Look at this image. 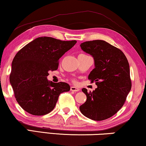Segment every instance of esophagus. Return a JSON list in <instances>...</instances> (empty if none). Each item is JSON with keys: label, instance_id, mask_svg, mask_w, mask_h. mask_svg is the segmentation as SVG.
<instances>
[{"label": "esophagus", "instance_id": "esophagus-1", "mask_svg": "<svg viewBox=\"0 0 146 146\" xmlns=\"http://www.w3.org/2000/svg\"><path fill=\"white\" fill-rule=\"evenodd\" d=\"M70 90L72 92H78L80 90V89L78 88L75 87V86H71L70 88Z\"/></svg>", "mask_w": 146, "mask_h": 146}]
</instances>
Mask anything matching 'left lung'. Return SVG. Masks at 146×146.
I'll return each mask as SVG.
<instances>
[{
  "label": "left lung",
  "instance_id": "1",
  "mask_svg": "<svg viewBox=\"0 0 146 146\" xmlns=\"http://www.w3.org/2000/svg\"><path fill=\"white\" fill-rule=\"evenodd\" d=\"M80 47L94 58L95 67L88 79L96 82L97 88L90 93L82 89L87 99L80 110L92 120H104L120 110L131 90L128 61L120 50L104 40L85 42Z\"/></svg>",
  "mask_w": 146,
  "mask_h": 146
}]
</instances>
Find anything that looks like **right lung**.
Returning <instances> with one entry per match:
<instances>
[{
	"instance_id": "1",
	"label": "right lung",
	"mask_w": 146,
	"mask_h": 146,
	"mask_svg": "<svg viewBox=\"0 0 146 146\" xmlns=\"http://www.w3.org/2000/svg\"><path fill=\"white\" fill-rule=\"evenodd\" d=\"M76 40L62 41L38 37L18 52L12 62L10 83L17 102L28 113L43 115L54 108L60 94L68 92L65 82L48 80L50 70H56L58 60Z\"/></svg>"
}]
</instances>
